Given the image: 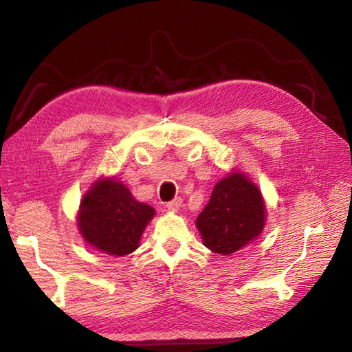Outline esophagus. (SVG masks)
<instances>
[{
  "instance_id": "1",
  "label": "esophagus",
  "mask_w": 352,
  "mask_h": 352,
  "mask_svg": "<svg viewBox=\"0 0 352 352\" xmlns=\"http://www.w3.org/2000/svg\"><path fill=\"white\" fill-rule=\"evenodd\" d=\"M166 207H167V210H170V211H179L180 207H182V199H180V198H175L173 201L167 202Z\"/></svg>"
}]
</instances>
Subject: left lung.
I'll return each mask as SVG.
<instances>
[{
  "instance_id": "left-lung-1",
  "label": "left lung",
  "mask_w": 352,
  "mask_h": 352,
  "mask_svg": "<svg viewBox=\"0 0 352 352\" xmlns=\"http://www.w3.org/2000/svg\"><path fill=\"white\" fill-rule=\"evenodd\" d=\"M265 217L267 210L260 188L241 170L232 168L216 184L195 226L208 250L232 255L261 235Z\"/></svg>"
}]
</instances>
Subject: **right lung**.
Masks as SVG:
<instances>
[{"instance_id": "obj_1", "label": "right lung", "mask_w": 352, "mask_h": 352, "mask_svg": "<svg viewBox=\"0 0 352 352\" xmlns=\"http://www.w3.org/2000/svg\"><path fill=\"white\" fill-rule=\"evenodd\" d=\"M155 210L138 201L116 177H100L85 192L76 216L83 241L94 250L122 257L140 247Z\"/></svg>"}]
</instances>
